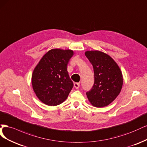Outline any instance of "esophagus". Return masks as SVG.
Instances as JSON below:
<instances>
[{
  "label": "esophagus",
  "mask_w": 147,
  "mask_h": 147,
  "mask_svg": "<svg viewBox=\"0 0 147 147\" xmlns=\"http://www.w3.org/2000/svg\"><path fill=\"white\" fill-rule=\"evenodd\" d=\"M79 86H80V84H79V83L76 82V83H74V88H75L78 89V88L79 87Z\"/></svg>",
  "instance_id": "1"
}]
</instances>
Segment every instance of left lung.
<instances>
[{"instance_id":"obj_1","label":"left lung","mask_w":147,"mask_h":147,"mask_svg":"<svg viewBox=\"0 0 147 147\" xmlns=\"http://www.w3.org/2000/svg\"><path fill=\"white\" fill-rule=\"evenodd\" d=\"M85 55L93 65L94 77L92 88L86 93L88 101L94 107L107 106L121 92L122 73L114 60L105 53L90 51Z\"/></svg>"}]
</instances>
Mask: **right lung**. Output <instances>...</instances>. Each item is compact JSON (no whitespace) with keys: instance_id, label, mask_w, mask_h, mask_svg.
I'll return each instance as SVG.
<instances>
[{"instance_id":"add662e5","label":"right lung","mask_w":147,"mask_h":147,"mask_svg":"<svg viewBox=\"0 0 147 147\" xmlns=\"http://www.w3.org/2000/svg\"><path fill=\"white\" fill-rule=\"evenodd\" d=\"M72 50L53 49L43 55L32 76L34 91L45 105L55 106L67 98L73 87L67 71Z\"/></svg>"}]
</instances>
